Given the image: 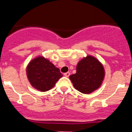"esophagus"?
Masks as SVG:
<instances>
[{
	"mask_svg": "<svg viewBox=\"0 0 132 132\" xmlns=\"http://www.w3.org/2000/svg\"><path fill=\"white\" fill-rule=\"evenodd\" d=\"M70 72H66V73H64V76H66V77H68L70 76Z\"/></svg>",
	"mask_w": 132,
	"mask_h": 132,
	"instance_id": "obj_1",
	"label": "esophagus"
}]
</instances>
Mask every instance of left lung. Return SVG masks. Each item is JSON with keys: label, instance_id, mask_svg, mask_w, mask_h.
I'll use <instances>...</instances> for the list:
<instances>
[{"label": "left lung", "instance_id": "left-lung-1", "mask_svg": "<svg viewBox=\"0 0 132 132\" xmlns=\"http://www.w3.org/2000/svg\"><path fill=\"white\" fill-rule=\"evenodd\" d=\"M104 68L97 59L88 55L79 61L77 72L69 78L75 88L84 94H89L98 89L104 79Z\"/></svg>", "mask_w": 132, "mask_h": 132}]
</instances>
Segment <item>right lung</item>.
<instances>
[{
    "label": "right lung",
    "mask_w": 132,
    "mask_h": 132,
    "mask_svg": "<svg viewBox=\"0 0 132 132\" xmlns=\"http://www.w3.org/2000/svg\"><path fill=\"white\" fill-rule=\"evenodd\" d=\"M27 75L32 86L41 92L51 90L63 76L59 68L42 56L29 62L27 67Z\"/></svg>",
    "instance_id": "add662e5"
}]
</instances>
